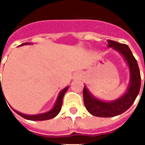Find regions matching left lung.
I'll return each mask as SVG.
<instances>
[{
	"instance_id": "8db88e82",
	"label": "left lung",
	"mask_w": 145,
	"mask_h": 145,
	"mask_svg": "<svg viewBox=\"0 0 145 145\" xmlns=\"http://www.w3.org/2000/svg\"><path fill=\"white\" fill-rule=\"evenodd\" d=\"M107 42L108 47L119 52L126 61L129 70V84L123 95L111 101H105L95 97L85 86L83 97L87 110L95 116L104 118L121 114L129 109L138 96L141 86V78L138 63L129 46L110 40H108Z\"/></svg>"
}]
</instances>
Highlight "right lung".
I'll use <instances>...</instances> for the list:
<instances>
[{"label":"right lung","instance_id":"right-lung-1","mask_svg":"<svg viewBox=\"0 0 145 145\" xmlns=\"http://www.w3.org/2000/svg\"><path fill=\"white\" fill-rule=\"evenodd\" d=\"M25 45H31V43H29V42H26V43H24L21 46H25ZM0 67H1V62H0ZM69 89V86H66L65 88H64L60 92H59V95L56 99V101L53 106V108L51 110H50L49 111L46 112V113H42V114H22L20 112L17 111L16 110H14L12 107V110L16 112L17 114H19L20 116L23 117L24 119L25 120H33V121H40V120H50L54 117H56L60 111L61 110V106H62V99L64 98V95L65 94V92L67 91V89ZM1 94H3L2 92V89H1V80H0V97ZM3 96H4V94H3ZM5 98V96H4ZM6 100V99H5ZM9 108V107H8ZM10 109V108H9Z\"/></svg>","mask_w":145,"mask_h":145}]
</instances>
